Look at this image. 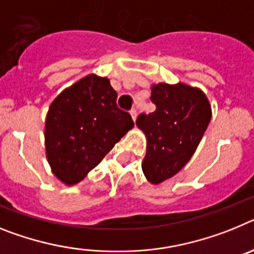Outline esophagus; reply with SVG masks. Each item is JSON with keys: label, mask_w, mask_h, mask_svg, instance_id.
Segmentation results:
<instances>
[{"label": "esophagus", "mask_w": 254, "mask_h": 254, "mask_svg": "<svg viewBox=\"0 0 254 254\" xmlns=\"http://www.w3.org/2000/svg\"><path fill=\"white\" fill-rule=\"evenodd\" d=\"M130 115H131V119L135 121L136 120V115H138V114H136V110H131V111H130Z\"/></svg>", "instance_id": "1"}]
</instances>
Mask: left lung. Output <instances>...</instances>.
Returning a JSON list of instances; mask_svg holds the SVG:
<instances>
[{"label": "left lung", "instance_id": "obj_1", "mask_svg": "<svg viewBox=\"0 0 254 254\" xmlns=\"http://www.w3.org/2000/svg\"><path fill=\"white\" fill-rule=\"evenodd\" d=\"M156 110L136 119L147 138L142 162L144 176L152 184L173 178L188 164L211 120L206 94L184 83H158L151 88Z\"/></svg>", "mask_w": 254, "mask_h": 254}]
</instances>
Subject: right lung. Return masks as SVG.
Instances as JSON below:
<instances>
[{"label": "right lung", "mask_w": 254, "mask_h": 254, "mask_svg": "<svg viewBox=\"0 0 254 254\" xmlns=\"http://www.w3.org/2000/svg\"><path fill=\"white\" fill-rule=\"evenodd\" d=\"M116 98L109 79L89 74L51 103L45 127L46 156L64 184L81 182L134 127Z\"/></svg>", "instance_id": "1"}]
</instances>
